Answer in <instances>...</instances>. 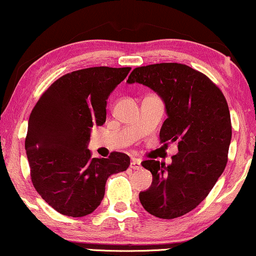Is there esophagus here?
Returning <instances> with one entry per match:
<instances>
[{"label":"esophagus","mask_w":256,"mask_h":256,"mask_svg":"<svg viewBox=\"0 0 256 256\" xmlns=\"http://www.w3.org/2000/svg\"><path fill=\"white\" fill-rule=\"evenodd\" d=\"M132 170H140L141 168V160L140 159H133L130 162Z\"/></svg>","instance_id":"34e87169"}]
</instances>
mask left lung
Instances as JSON below:
<instances>
[{
  "label": "left lung",
  "instance_id": "obj_1",
  "mask_svg": "<svg viewBox=\"0 0 256 256\" xmlns=\"http://www.w3.org/2000/svg\"><path fill=\"white\" fill-rule=\"evenodd\" d=\"M128 83L150 88L165 102L167 118L160 142H178L172 164L144 160L152 186L140 192L147 212L172 220L190 212L209 194L224 171L232 121L222 91L208 76L178 62H160L132 71Z\"/></svg>",
  "mask_w": 256,
  "mask_h": 256
}]
</instances>
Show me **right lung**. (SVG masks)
<instances>
[{"label": "right lung", "instance_id": "1", "mask_svg": "<svg viewBox=\"0 0 256 256\" xmlns=\"http://www.w3.org/2000/svg\"><path fill=\"white\" fill-rule=\"evenodd\" d=\"M130 68L96 66L62 76L32 110L24 148L34 188L59 214L90 215L100 204L106 179L130 165L127 154L106 159L88 150L91 128L106 118V100Z\"/></svg>", "mask_w": 256, "mask_h": 256}]
</instances>
